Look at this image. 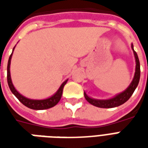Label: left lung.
<instances>
[{"instance_id": "8db88e82", "label": "left lung", "mask_w": 148, "mask_h": 148, "mask_svg": "<svg viewBox=\"0 0 148 148\" xmlns=\"http://www.w3.org/2000/svg\"><path fill=\"white\" fill-rule=\"evenodd\" d=\"M132 49L133 51L134 55H135V58H136V72H135V75H134L133 80L131 82L129 86L127 87L126 90H124V92L119 93L116 96H115L112 98L108 100H98V99H93L91 98L87 95L86 93H84V96L85 98L89 103L91 105H93L99 108H104V109H110V108H114V107H117L121 105H123L124 103L127 101V100L129 99L131 96L134 93L135 90L136 89L137 86L139 84L140 77V61H139V58L137 55L136 52L134 51L133 45L132 44Z\"/></svg>"}]
</instances>
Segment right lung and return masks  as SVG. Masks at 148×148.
Wrapping results in <instances>:
<instances>
[{"label":"right lung","mask_w":148,"mask_h":148,"mask_svg":"<svg viewBox=\"0 0 148 148\" xmlns=\"http://www.w3.org/2000/svg\"><path fill=\"white\" fill-rule=\"evenodd\" d=\"M14 48L12 50V52L14 51ZM12 52L11 55L9 56L8 62V66H7V80H8V86H9V89L12 91V93L16 97V98L23 105H24L26 107L29 108V109H36V110H42V109H50V108H52V107L56 106L58 103V101H60V99H61L63 87H64L65 85L67 82V80L65 81L61 85V86L59 87V89L57 90V92L53 96L49 97V98L43 100H32L25 97L23 95H21V93L15 89L14 86H13V84L12 82L11 75H10V64H11V58L12 55Z\"/></svg>","instance_id":"1"}]
</instances>
